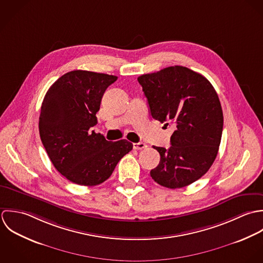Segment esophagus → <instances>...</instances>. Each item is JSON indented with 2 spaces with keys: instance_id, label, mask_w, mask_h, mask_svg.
<instances>
[{
  "instance_id": "1",
  "label": "esophagus",
  "mask_w": 263,
  "mask_h": 263,
  "mask_svg": "<svg viewBox=\"0 0 263 263\" xmlns=\"http://www.w3.org/2000/svg\"><path fill=\"white\" fill-rule=\"evenodd\" d=\"M146 147H147V144H145L143 142H138V143L133 144V148L136 149V151H141V149H144Z\"/></svg>"
}]
</instances>
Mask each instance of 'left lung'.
Wrapping results in <instances>:
<instances>
[{
	"label": "left lung",
	"mask_w": 263,
	"mask_h": 263,
	"mask_svg": "<svg viewBox=\"0 0 263 263\" xmlns=\"http://www.w3.org/2000/svg\"><path fill=\"white\" fill-rule=\"evenodd\" d=\"M151 115L176 128L171 147L154 146L160 156L152 178L170 189L183 188L200 179L217 156L223 116L217 93L201 74L172 66L137 78Z\"/></svg>",
	"instance_id": "1"
}]
</instances>
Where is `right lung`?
<instances>
[{"instance_id": "1", "label": "right lung", "mask_w": 263, "mask_h": 263, "mask_svg": "<svg viewBox=\"0 0 263 263\" xmlns=\"http://www.w3.org/2000/svg\"><path fill=\"white\" fill-rule=\"evenodd\" d=\"M117 76L75 70L48 90L40 116V135L53 166L69 181L96 186L107 180L119 160L132 151L126 139L107 141L91 131L105 89Z\"/></svg>"}]
</instances>
